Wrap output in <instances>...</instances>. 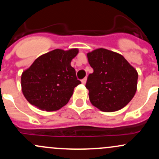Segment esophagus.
<instances>
[{
    "label": "esophagus",
    "mask_w": 159,
    "mask_h": 159,
    "mask_svg": "<svg viewBox=\"0 0 159 159\" xmlns=\"http://www.w3.org/2000/svg\"><path fill=\"white\" fill-rule=\"evenodd\" d=\"M86 81H87V78H83V79L81 80V83L83 84H86Z\"/></svg>",
    "instance_id": "esophagus-1"
}]
</instances>
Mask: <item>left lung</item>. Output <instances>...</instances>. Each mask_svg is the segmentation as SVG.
Here are the masks:
<instances>
[{"instance_id":"left-lung-1","label":"left lung","mask_w":159,"mask_h":159,"mask_svg":"<svg viewBox=\"0 0 159 159\" xmlns=\"http://www.w3.org/2000/svg\"><path fill=\"white\" fill-rule=\"evenodd\" d=\"M93 72L86 87L93 105L105 112L120 110L134 97L138 75L123 56L105 48L87 53Z\"/></svg>"}]
</instances>
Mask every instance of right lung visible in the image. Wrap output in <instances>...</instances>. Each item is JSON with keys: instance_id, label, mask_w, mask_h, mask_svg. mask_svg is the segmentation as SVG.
I'll use <instances>...</instances> for the list:
<instances>
[{"instance_id": "1", "label": "right lung", "mask_w": 159, "mask_h": 159, "mask_svg": "<svg viewBox=\"0 0 159 159\" xmlns=\"http://www.w3.org/2000/svg\"><path fill=\"white\" fill-rule=\"evenodd\" d=\"M78 53L77 48L55 49L36 59L21 75V89L27 101L46 111L66 105L75 87L81 83L70 65Z\"/></svg>"}]
</instances>
